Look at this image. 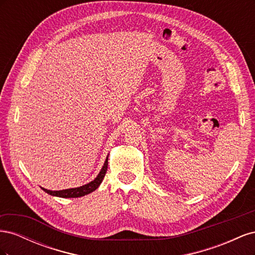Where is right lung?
Instances as JSON below:
<instances>
[{
	"label": "right lung",
	"mask_w": 255,
	"mask_h": 255,
	"mask_svg": "<svg viewBox=\"0 0 255 255\" xmlns=\"http://www.w3.org/2000/svg\"><path fill=\"white\" fill-rule=\"evenodd\" d=\"M107 165H109V156L106 157L104 165L102 167L101 170L98 173L97 177L87 184L83 185V186L80 187H75V188H68V189H63V190H50V189H45L41 187L43 191L47 192V194L54 196V197H59V198H79V197H84L85 195H88L90 192L95 191L100 185H101L105 173L107 171Z\"/></svg>",
	"instance_id": "obj_1"
}]
</instances>
